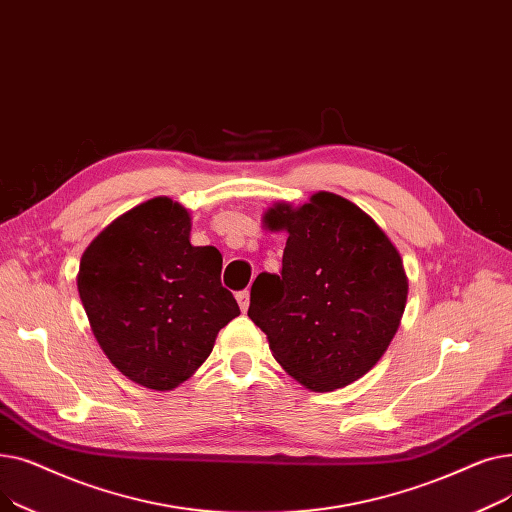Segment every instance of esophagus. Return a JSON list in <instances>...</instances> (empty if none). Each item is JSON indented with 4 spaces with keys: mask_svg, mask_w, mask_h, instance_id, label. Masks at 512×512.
<instances>
[{
    "mask_svg": "<svg viewBox=\"0 0 512 512\" xmlns=\"http://www.w3.org/2000/svg\"><path fill=\"white\" fill-rule=\"evenodd\" d=\"M237 304H239L241 312H246L250 308V291L248 289L239 291V294H237Z\"/></svg>",
    "mask_w": 512,
    "mask_h": 512,
    "instance_id": "obj_1",
    "label": "esophagus"
}]
</instances>
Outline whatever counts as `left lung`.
I'll list each match as a JSON object with an SVG mask.
<instances>
[{
	"mask_svg": "<svg viewBox=\"0 0 512 512\" xmlns=\"http://www.w3.org/2000/svg\"><path fill=\"white\" fill-rule=\"evenodd\" d=\"M264 227L287 231L281 275L260 273L250 319L281 367L312 392L369 373L387 350L408 296L402 258L373 218L329 191L275 204Z\"/></svg>",
	"mask_w": 512,
	"mask_h": 512,
	"instance_id": "1",
	"label": "left lung"
}]
</instances>
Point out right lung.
<instances>
[{
  "instance_id": "right-lung-1",
  "label": "right lung",
  "mask_w": 512,
  "mask_h": 512,
  "mask_svg": "<svg viewBox=\"0 0 512 512\" xmlns=\"http://www.w3.org/2000/svg\"><path fill=\"white\" fill-rule=\"evenodd\" d=\"M189 212L154 198L118 216L85 250L79 296L97 344L131 381L166 392L210 356L239 314L223 256L191 246Z\"/></svg>"
}]
</instances>
